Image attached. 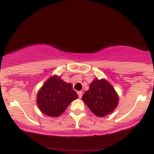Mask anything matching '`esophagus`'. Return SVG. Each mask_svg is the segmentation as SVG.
<instances>
[{
  "instance_id": "obj_1",
  "label": "esophagus",
  "mask_w": 154,
  "mask_h": 154,
  "mask_svg": "<svg viewBox=\"0 0 154 154\" xmlns=\"http://www.w3.org/2000/svg\"><path fill=\"white\" fill-rule=\"evenodd\" d=\"M77 94H78L79 98L82 97V96H83V92H82V91H79V92H77Z\"/></svg>"
}]
</instances>
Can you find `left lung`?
Segmentation results:
<instances>
[{"label":"left lung","mask_w":154,"mask_h":154,"mask_svg":"<svg viewBox=\"0 0 154 154\" xmlns=\"http://www.w3.org/2000/svg\"><path fill=\"white\" fill-rule=\"evenodd\" d=\"M85 104L97 117L110 114L117 108L119 96L113 86L105 79H94L82 97Z\"/></svg>","instance_id":"obj_1"}]
</instances>
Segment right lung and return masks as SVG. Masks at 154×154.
I'll use <instances>...</instances> for the list:
<instances>
[{
	"label": "right lung",
	"mask_w": 154,
	"mask_h": 154,
	"mask_svg": "<svg viewBox=\"0 0 154 154\" xmlns=\"http://www.w3.org/2000/svg\"><path fill=\"white\" fill-rule=\"evenodd\" d=\"M78 97L73 85L63 81L60 76L53 75L45 81L37 94V104L44 114L57 117L72 101Z\"/></svg>",
	"instance_id": "obj_1"
}]
</instances>
